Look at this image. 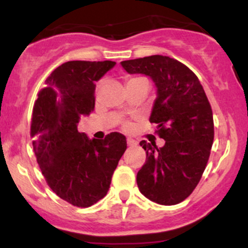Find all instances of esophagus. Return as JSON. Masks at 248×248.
Wrapping results in <instances>:
<instances>
[{
	"instance_id": "1",
	"label": "esophagus",
	"mask_w": 248,
	"mask_h": 248,
	"mask_svg": "<svg viewBox=\"0 0 248 248\" xmlns=\"http://www.w3.org/2000/svg\"><path fill=\"white\" fill-rule=\"evenodd\" d=\"M127 144H128V146H130V147H135L136 144H138V142H136L135 140H133V139L128 138L127 139Z\"/></svg>"
}]
</instances>
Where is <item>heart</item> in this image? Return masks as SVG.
Segmentation results:
<instances>
[{
	"instance_id": "1",
	"label": "heart",
	"mask_w": 248,
	"mask_h": 248,
	"mask_svg": "<svg viewBox=\"0 0 248 248\" xmlns=\"http://www.w3.org/2000/svg\"><path fill=\"white\" fill-rule=\"evenodd\" d=\"M133 79H138V78H132V79H129V80H133ZM129 80H128V81H129ZM126 127H129V124H126Z\"/></svg>"
}]
</instances>
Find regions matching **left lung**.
<instances>
[{
	"label": "left lung",
	"mask_w": 248,
	"mask_h": 248,
	"mask_svg": "<svg viewBox=\"0 0 248 248\" xmlns=\"http://www.w3.org/2000/svg\"><path fill=\"white\" fill-rule=\"evenodd\" d=\"M129 75L154 81L156 99L150 122L157 124L163 147L141 141L147 160L136 176L139 190L161 205L181 203L197 186L213 143V116L197 76L167 56L154 55L121 62Z\"/></svg>",
	"instance_id": "obj_1"
}]
</instances>
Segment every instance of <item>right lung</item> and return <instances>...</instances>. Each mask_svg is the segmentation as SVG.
<instances>
[{
	"label": "right lung",
	"instance_id": "add662e5",
	"mask_svg": "<svg viewBox=\"0 0 248 248\" xmlns=\"http://www.w3.org/2000/svg\"><path fill=\"white\" fill-rule=\"evenodd\" d=\"M115 62H64L45 80L31 121L37 163L47 184L62 199L88 207L107 195L112 175L127 149L126 136L114 132L105 140L78 132L82 115L95 104V82Z\"/></svg>",
	"mask_w": 248,
	"mask_h": 248
}]
</instances>
